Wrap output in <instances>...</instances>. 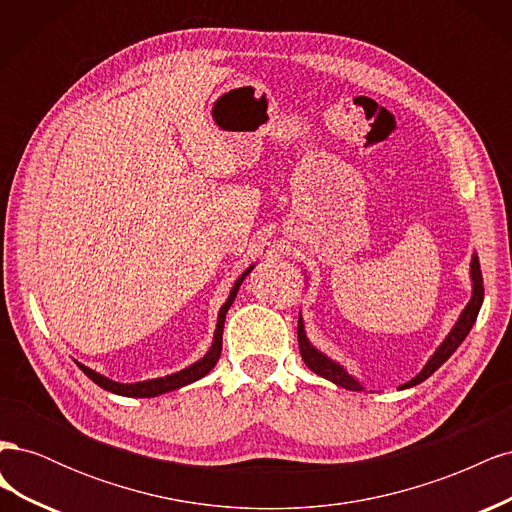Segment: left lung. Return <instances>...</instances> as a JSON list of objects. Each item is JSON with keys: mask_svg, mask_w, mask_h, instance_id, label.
<instances>
[{"mask_svg": "<svg viewBox=\"0 0 512 512\" xmlns=\"http://www.w3.org/2000/svg\"><path fill=\"white\" fill-rule=\"evenodd\" d=\"M470 280H472V297L468 301V305L463 307V312L459 314L457 322L453 324V329L448 331V335L444 337V342L436 348V352H433L429 356V361L425 363V367L418 371V374L406 382L401 384L399 389H410V386H416L421 384L423 380H427L433 371H436L442 363H446L448 359H451L453 352L461 346L463 339L468 337L470 329L474 327L476 322V316L480 312V305H483V297H485V290H483V273H480V262H478V256L472 254V260H470ZM297 335H299V350H301V356L305 365L314 371V374L322 376L331 380L333 384L342 386V389H348V391H365V386L356 380L354 376H350L344 365H339L337 361L329 359L327 354L320 352L312 342L307 339V333H305V324H303V316L299 312V327H297Z\"/></svg>", "mask_w": 512, "mask_h": 512, "instance_id": "obj_1", "label": "left lung"}]
</instances>
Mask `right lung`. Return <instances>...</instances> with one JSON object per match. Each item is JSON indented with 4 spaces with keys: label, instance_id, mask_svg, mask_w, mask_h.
Here are the masks:
<instances>
[{
    "label": "right lung",
    "instance_id": "add662e5",
    "mask_svg": "<svg viewBox=\"0 0 512 512\" xmlns=\"http://www.w3.org/2000/svg\"><path fill=\"white\" fill-rule=\"evenodd\" d=\"M254 269V265L247 267L239 277L237 282L232 284L230 288V294L226 303L220 307V314H218V324H215V333H213V342H211V348L207 350V354L203 356V359L192 363L190 367H185L181 371H177V374H170V376H162V378H153V380H143V382H130V384H123V382H115L111 378H106L102 374H98V371L89 369L81 363H76L81 369L83 374L94 380L98 386H102L104 391H111L115 395H123V397H158L162 393H168V391H177L181 389V386L185 384H192L196 380H200L203 376H207L209 371L215 367V363H218L220 354H222V333H224V320H226V312L230 309L232 301H235L237 292H239V286L243 284V280L247 275H250V271Z\"/></svg>",
    "mask_w": 512,
    "mask_h": 512
}]
</instances>
